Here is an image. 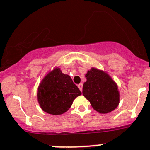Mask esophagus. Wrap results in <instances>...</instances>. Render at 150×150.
I'll use <instances>...</instances> for the list:
<instances>
[{"label":"esophagus","mask_w":150,"mask_h":150,"mask_svg":"<svg viewBox=\"0 0 150 150\" xmlns=\"http://www.w3.org/2000/svg\"><path fill=\"white\" fill-rule=\"evenodd\" d=\"M78 87H79V90H80L81 91H82V88H83V84H81H81H79V85H78Z\"/></svg>","instance_id":"34e87169"}]
</instances>
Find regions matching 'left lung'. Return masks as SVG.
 Here are the masks:
<instances>
[{"instance_id": "1", "label": "left lung", "mask_w": 150, "mask_h": 150, "mask_svg": "<svg viewBox=\"0 0 150 150\" xmlns=\"http://www.w3.org/2000/svg\"><path fill=\"white\" fill-rule=\"evenodd\" d=\"M87 81L83 85L82 93L97 112H111L119 103L120 95L116 83L106 72L91 68L85 75Z\"/></svg>"}]
</instances>
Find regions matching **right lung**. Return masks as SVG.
<instances>
[{"label": "right lung", "mask_w": 150, "mask_h": 150, "mask_svg": "<svg viewBox=\"0 0 150 150\" xmlns=\"http://www.w3.org/2000/svg\"><path fill=\"white\" fill-rule=\"evenodd\" d=\"M81 94L71 77L62 73L59 68H55L39 84L38 101L43 111L57 115L67 112L74 100Z\"/></svg>", "instance_id": "add662e5"}]
</instances>
